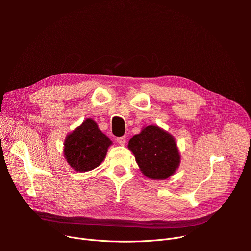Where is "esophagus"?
<instances>
[{"instance_id":"esophagus-1","label":"esophagus","mask_w":251,"mask_h":251,"mask_svg":"<svg viewBox=\"0 0 251 251\" xmlns=\"http://www.w3.org/2000/svg\"><path fill=\"white\" fill-rule=\"evenodd\" d=\"M117 142L120 144V146H124V144L126 143V137L125 136H122V137H118L117 138Z\"/></svg>"}]
</instances>
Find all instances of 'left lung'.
Masks as SVG:
<instances>
[{"label": "left lung", "mask_w": 251, "mask_h": 251, "mask_svg": "<svg viewBox=\"0 0 251 251\" xmlns=\"http://www.w3.org/2000/svg\"><path fill=\"white\" fill-rule=\"evenodd\" d=\"M128 148L133 152L143 175L150 179H167L180 165L175 138L155 125L143 128L129 140Z\"/></svg>", "instance_id": "obj_1"}]
</instances>
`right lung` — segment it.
Masks as SVG:
<instances>
[{
  "label": "right lung",
  "mask_w": 251,
  "mask_h": 251,
  "mask_svg": "<svg viewBox=\"0 0 251 251\" xmlns=\"http://www.w3.org/2000/svg\"><path fill=\"white\" fill-rule=\"evenodd\" d=\"M112 144L99 129L96 121L87 118L65 139L64 155L77 172H87L99 167Z\"/></svg>",
  "instance_id": "obj_1"
}]
</instances>
